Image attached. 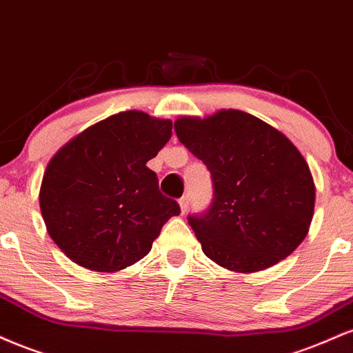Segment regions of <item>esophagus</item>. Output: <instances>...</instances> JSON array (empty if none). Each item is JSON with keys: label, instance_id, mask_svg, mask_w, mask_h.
<instances>
[{"label": "esophagus", "instance_id": "1", "mask_svg": "<svg viewBox=\"0 0 353 353\" xmlns=\"http://www.w3.org/2000/svg\"><path fill=\"white\" fill-rule=\"evenodd\" d=\"M178 205H180L181 214H185L186 211H188V196H183V198H180V201H178Z\"/></svg>", "mask_w": 353, "mask_h": 353}]
</instances>
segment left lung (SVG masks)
Returning a JSON list of instances; mask_svg holds the SVG:
<instances>
[{
  "label": "left lung",
  "mask_w": 353,
  "mask_h": 353,
  "mask_svg": "<svg viewBox=\"0 0 353 353\" xmlns=\"http://www.w3.org/2000/svg\"><path fill=\"white\" fill-rule=\"evenodd\" d=\"M178 140L213 178L211 208L188 223L218 266L258 272L288 258L309 233L316 185L283 132L234 109L175 120Z\"/></svg>",
  "instance_id": "obj_1"
}]
</instances>
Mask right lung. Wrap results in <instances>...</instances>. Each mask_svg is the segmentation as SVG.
<instances>
[{
  "instance_id": "right-lung-1",
  "label": "right lung",
  "mask_w": 353,
  "mask_h": 353,
  "mask_svg": "<svg viewBox=\"0 0 353 353\" xmlns=\"http://www.w3.org/2000/svg\"><path fill=\"white\" fill-rule=\"evenodd\" d=\"M172 139V120L127 110L87 127L54 153L39 190L46 230L72 263L119 272L152 250L180 214L147 161Z\"/></svg>"
}]
</instances>
